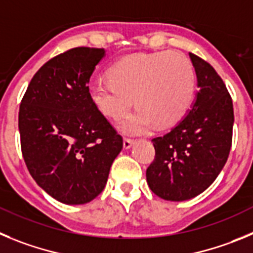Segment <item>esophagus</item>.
<instances>
[{
  "label": "esophagus",
  "mask_w": 253,
  "mask_h": 253,
  "mask_svg": "<svg viewBox=\"0 0 253 253\" xmlns=\"http://www.w3.org/2000/svg\"><path fill=\"white\" fill-rule=\"evenodd\" d=\"M133 143H135V141L131 140V138H125V140H124V149L125 150L129 149V147H131Z\"/></svg>",
  "instance_id": "1"
}]
</instances>
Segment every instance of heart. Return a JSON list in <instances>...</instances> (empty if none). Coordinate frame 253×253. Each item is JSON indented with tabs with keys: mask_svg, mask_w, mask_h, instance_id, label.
I'll list each match as a JSON object with an SVG mask.
<instances>
[{
	"mask_svg": "<svg viewBox=\"0 0 253 253\" xmlns=\"http://www.w3.org/2000/svg\"><path fill=\"white\" fill-rule=\"evenodd\" d=\"M195 87L192 61L180 51L135 54L111 67L110 78L89 83V95L103 115L117 120L137 110L120 124L126 133L140 135L151 128L174 126L188 112Z\"/></svg>",
	"mask_w": 253,
	"mask_h": 253,
	"instance_id": "1",
	"label": "heart"
}]
</instances>
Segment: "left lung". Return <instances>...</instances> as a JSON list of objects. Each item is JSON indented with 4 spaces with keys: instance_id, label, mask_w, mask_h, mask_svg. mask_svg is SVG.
I'll list each match as a JSON object with an SVG mask.
<instances>
[{
    "instance_id": "1",
    "label": "left lung",
    "mask_w": 253,
    "mask_h": 253,
    "mask_svg": "<svg viewBox=\"0 0 253 253\" xmlns=\"http://www.w3.org/2000/svg\"><path fill=\"white\" fill-rule=\"evenodd\" d=\"M198 90L188 115L171 131L152 138L155 159L146 170L150 189L171 202L192 199L217 179L232 146L233 103L214 68L189 53Z\"/></svg>"
}]
</instances>
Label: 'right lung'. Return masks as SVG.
<instances>
[{
    "instance_id": "obj_1",
    "label": "right lung",
    "mask_w": 253,
    "mask_h": 253,
    "mask_svg": "<svg viewBox=\"0 0 253 253\" xmlns=\"http://www.w3.org/2000/svg\"><path fill=\"white\" fill-rule=\"evenodd\" d=\"M106 51L74 47L36 72L19 112L31 176L64 204H85L104 189L124 141L90 99L88 83Z\"/></svg>"
}]
</instances>
